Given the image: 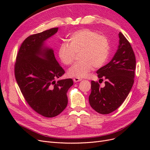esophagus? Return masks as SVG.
I'll return each instance as SVG.
<instances>
[{
  "label": "esophagus",
  "mask_w": 150,
  "mask_h": 150,
  "mask_svg": "<svg viewBox=\"0 0 150 150\" xmlns=\"http://www.w3.org/2000/svg\"><path fill=\"white\" fill-rule=\"evenodd\" d=\"M81 80H82V79H81V78H74L73 79L74 82H75V83L79 82V81H81Z\"/></svg>",
  "instance_id": "obj_1"
}]
</instances>
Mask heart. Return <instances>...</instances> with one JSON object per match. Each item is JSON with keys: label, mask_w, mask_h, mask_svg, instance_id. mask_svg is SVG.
<instances>
[{"label": "heart", "mask_w": 150, "mask_h": 150, "mask_svg": "<svg viewBox=\"0 0 150 150\" xmlns=\"http://www.w3.org/2000/svg\"><path fill=\"white\" fill-rule=\"evenodd\" d=\"M67 42L60 44L57 56L63 64L69 66L79 53L80 61L68 70L69 76L84 78L93 67H102L110 55V44L108 38L89 29L78 30L71 34Z\"/></svg>", "instance_id": "heart-1"}]
</instances>
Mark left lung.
Masks as SVG:
<instances>
[{"instance_id": "left-lung-1", "label": "left lung", "mask_w": 150, "mask_h": 150, "mask_svg": "<svg viewBox=\"0 0 150 150\" xmlns=\"http://www.w3.org/2000/svg\"><path fill=\"white\" fill-rule=\"evenodd\" d=\"M119 46L111 61L96 73L106 79L101 88L98 82L91 81V93L89 96L91 106L96 112L107 115L118 108L128 96L134 83L136 58L130 43L119 33Z\"/></svg>"}]
</instances>
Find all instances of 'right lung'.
Listing matches in <instances>:
<instances>
[{
  "label": "right lung",
  "mask_w": 150,
  "mask_h": 150,
  "mask_svg": "<svg viewBox=\"0 0 150 150\" xmlns=\"http://www.w3.org/2000/svg\"><path fill=\"white\" fill-rule=\"evenodd\" d=\"M58 28L33 34L22 42L14 66L16 79L25 100L38 114L46 117L59 115L67 105V92L72 79L56 81L65 73L44 41Z\"/></svg>",
  "instance_id": "right-lung-1"
}]
</instances>
